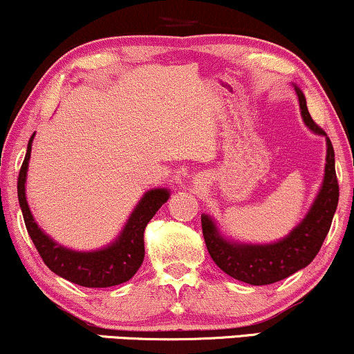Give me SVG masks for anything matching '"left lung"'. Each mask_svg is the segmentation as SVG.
Instances as JSON below:
<instances>
[{
  "instance_id": "8db88e82",
  "label": "left lung",
  "mask_w": 354,
  "mask_h": 354,
  "mask_svg": "<svg viewBox=\"0 0 354 354\" xmlns=\"http://www.w3.org/2000/svg\"><path fill=\"white\" fill-rule=\"evenodd\" d=\"M292 85L299 97L305 125L315 135L325 136L326 140L325 176L305 218L282 239L269 244H250L225 237L209 214H201L204 242L212 261L232 279L250 285L275 283L305 269L320 250L338 206L339 188L335 171L333 145L310 117L304 92L297 84Z\"/></svg>"
}]
</instances>
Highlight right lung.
<instances>
[{
  "label": "right lung",
  "instance_id": "obj_1",
  "mask_svg": "<svg viewBox=\"0 0 354 354\" xmlns=\"http://www.w3.org/2000/svg\"><path fill=\"white\" fill-rule=\"evenodd\" d=\"M34 135L36 133H32L28 143L26 156L19 171L18 199L28 234L42 261L55 275L88 288L113 287V285H120L130 280L143 263L145 227L156 214V211L169 199V194H171L169 189L153 188L147 191L133 207L120 234L110 244L95 250H74L64 247L42 231L29 209L26 178Z\"/></svg>",
  "mask_w": 354,
  "mask_h": 354
}]
</instances>
